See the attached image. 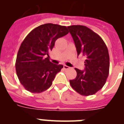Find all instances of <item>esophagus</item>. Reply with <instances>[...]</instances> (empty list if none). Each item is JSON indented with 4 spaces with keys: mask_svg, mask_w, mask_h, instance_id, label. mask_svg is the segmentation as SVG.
Masks as SVG:
<instances>
[{
    "mask_svg": "<svg viewBox=\"0 0 124 124\" xmlns=\"http://www.w3.org/2000/svg\"><path fill=\"white\" fill-rule=\"evenodd\" d=\"M63 68H64V70H68V69L70 68V67H69V66H66V65L63 66Z\"/></svg>",
    "mask_w": 124,
    "mask_h": 124,
    "instance_id": "esophagus-1",
    "label": "esophagus"
}]
</instances>
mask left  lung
I'll list each match as a JSON object with an SVG mask.
<instances>
[{"mask_svg": "<svg viewBox=\"0 0 124 124\" xmlns=\"http://www.w3.org/2000/svg\"><path fill=\"white\" fill-rule=\"evenodd\" d=\"M75 44L78 56L85 58L84 71L75 68L77 76L70 85L83 96L94 94L104 86L109 72L108 49L101 37L83 25L68 27Z\"/></svg>", "mask_w": 124, "mask_h": 124, "instance_id": "left-lung-1", "label": "left lung"}]
</instances>
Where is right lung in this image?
Masks as SVG:
<instances>
[{
    "label": "right lung",
    "instance_id": "add662e5",
    "mask_svg": "<svg viewBox=\"0 0 124 124\" xmlns=\"http://www.w3.org/2000/svg\"><path fill=\"white\" fill-rule=\"evenodd\" d=\"M68 33L65 26L46 23L34 28L25 37L17 53L15 68L18 79L26 90L40 93L51 86L63 66L51 63L49 52L56 40Z\"/></svg>",
    "mask_w": 124,
    "mask_h": 124
}]
</instances>
